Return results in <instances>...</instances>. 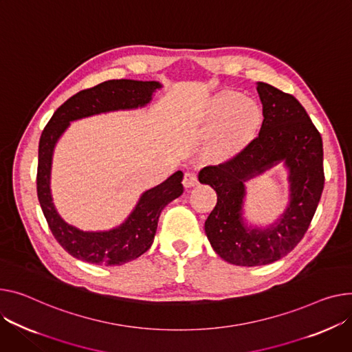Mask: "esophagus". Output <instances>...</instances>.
Instances as JSON below:
<instances>
[{"instance_id":"1","label":"esophagus","mask_w":352,"mask_h":352,"mask_svg":"<svg viewBox=\"0 0 352 352\" xmlns=\"http://www.w3.org/2000/svg\"><path fill=\"white\" fill-rule=\"evenodd\" d=\"M182 184H184V186H186V188H191V186L197 185V184H198V177H197V174H195L194 171H185Z\"/></svg>"}]
</instances>
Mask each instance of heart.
I'll return each mask as SVG.
<instances>
[{
    "label": "heart",
    "mask_w": 352,
    "mask_h": 352,
    "mask_svg": "<svg viewBox=\"0 0 352 352\" xmlns=\"http://www.w3.org/2000/svg\"><path fill=\"white\" fill-rule=\"evenodd\" d=\"M209 120L219 122L208 151L212 157H225L235 151L253 133L259 122V110L239 93L225 91L209 106Z\"/></svg>",
    "instance_id": "b5f03b06"
}]
</instances>
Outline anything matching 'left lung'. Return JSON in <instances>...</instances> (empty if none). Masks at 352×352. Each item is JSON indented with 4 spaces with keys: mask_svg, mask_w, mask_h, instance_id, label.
Returning <instances> with one entry per match:
<instances>
[{
    "mask_svg": "<svg viewBox=\"0 0 352 352\" xmlns=\"http://www.w3.org/2000/svg\"><path fill=\"white\" fill-rule=\"evenodd\" d=\"M263 104L259 134L239 153L199 171V182L217 191L218 202L205 221L206 236L223 261L262 266L282 259L304 238L322 190V140L300 102L277 87L257 82ZM278 160L289 168L291 205L267 230L246 228L241 221L243 182Z\"/></svg>",
    "mask_w": 352,
    "mask_h": 352,
    "instance_id": "1",
    "label": "left lung"
}]
</instances>
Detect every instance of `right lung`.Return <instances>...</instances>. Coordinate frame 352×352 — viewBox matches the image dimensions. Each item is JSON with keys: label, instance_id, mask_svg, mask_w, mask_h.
<instances>
[{"label": "right lung", "instance_id": "1", "mask_svg": "<svg viewBox=\"0 0 352 352\" xmlns=\"http://www.w3.org/2000/svg\"><path fill=\"white\" fill-rule=\"evenodd\" d=\"M158 82L107 80L95 87L80 90L56 109L45 126L38 148L36 192L42 212L58 243L79 261L117 266L137 259L147 252L154 241L161 210L184 192L182 171H177L162 184L146 191L130 217L119 228L109 232H83L67 225L56 212L50 190L54 147L67 129L69 122L111 110L135 109L151 100Z\"/></svg>", "mask_w": 352, "mask_h": 352}]
</instances>
